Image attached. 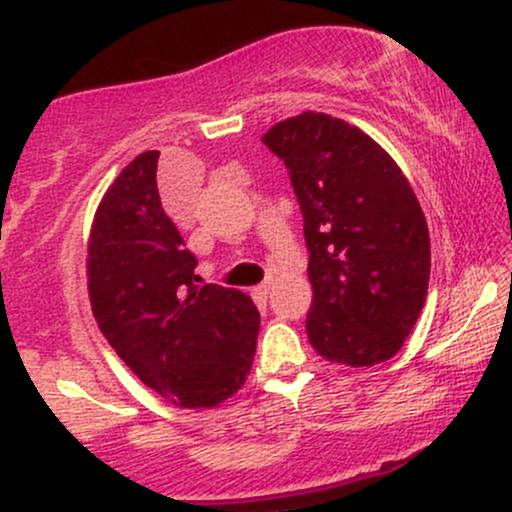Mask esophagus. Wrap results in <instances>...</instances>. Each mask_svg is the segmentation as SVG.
<instances>
[{"label":"esophagus","instance_id":"34e87169","mask_svg":"<svg viewBox=\"0 0 512 512\" xmlns=\"http://www.w3.org/2000/svg\"><path fill=\"white\" fill-rule=\"evenodd\" d=\"M269 289H272V279L262 281L260 286H255V289H252V293H255L257 298H267L269 296Z\"/></svg>","mask_w":512,"mask_h":512}]
</instances>
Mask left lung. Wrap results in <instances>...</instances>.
<instances>
[{"label": "left lung", "instance_id": "1", "mask_svg": "<svg viewBox=\"0 0 512 512\" xmlns=\"http://www.w3.org/2000/svg\"><path fill=\"white\" fill-rule=\"evenodd\" d=\"M262 142L289 168L303 211L310 344L351 368L387 361L414 330L431 274L428 226L409 180L366 132L325 113L276 122Z\"/></svg>", "mask_w": 512, "mask_h": 512}]
</instances>
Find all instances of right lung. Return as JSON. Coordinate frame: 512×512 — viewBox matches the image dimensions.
<instances>
[{
    "label": "right lung",
    "mask_w": 512,
    "mask_h": 512,
    "mask_svg": "<svg viewBox=\"0 0 512 512\" xmlns=\"http://www.w3.org/2000/svg\"><path fill=\"white\" fill-rule=\"evenodd\" d=\"M158 151L108 187L88 236V298L103 337L146 387L209 409L248 380L260 313L243 291L197 286V257L158 197Z\"/></svg>",
    "instance_id": "obj_1"
}]
</instances>
